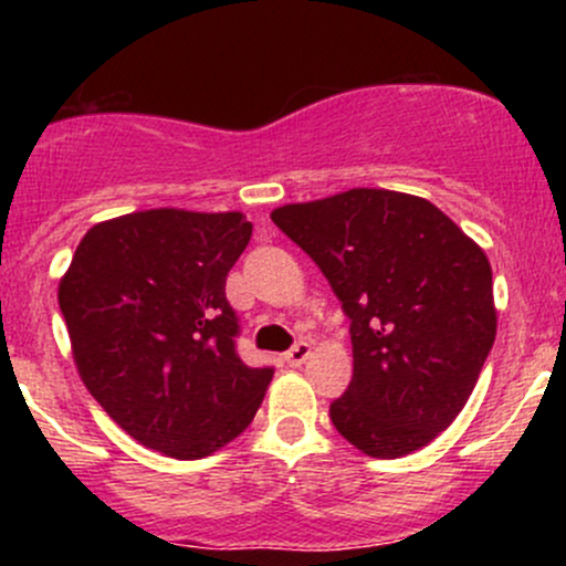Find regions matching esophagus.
I'll return each instance as SVG.
<instances>
[{"mask_svg": "<svg viewBox=\"0 0 566 566\" xmlns=\"http://www.w3.org/2000/svg\"><path fill=\"white\" fill-rule=\"evenodd\" d=\"M308 356H311V346L305 340H301V343H295L287 354H284V361H287L290 367H301V365H305V359H308Z\"/></svg>", "mask_w": 566, "mask_h": 566, "instance_id": "34e87169", "label": "esophagus"}]
</instances>
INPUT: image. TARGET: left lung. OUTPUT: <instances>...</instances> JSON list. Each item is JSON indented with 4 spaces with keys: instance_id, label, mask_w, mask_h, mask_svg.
I'll return each mask as SVG.
<instances>
[{
    "instance_id": "left-lung-1",
    "label": "left lung",
    "mask_w": 566,
    "mask_h": 566,
    "mask_svg": "<svg viewBox=\"0 0 566 566\" xmlns=\"http://www.w3.org/2000/svg\"><path fill=\"white\" fill-rule=\"evenodd\" d=\"M271 220L308 252L350 319L354 378L329 405L343 439L394 460L460 415L497 333L484 250L437 205L350 188Z\"/></svg>"
}]
</instances>
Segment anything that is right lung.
<instances>
[{"label":"right lung","instance_id":"obj_1","mask_svg":"<svg viewBox=\"0 0 566 566\" xmlns=\"http://www.w3.org/2000/svg\"><path fill=\"white\" fill-rule=\"evenodd\" d=\"M250 237L242 212H129L84 233L57 284L76 373L148 450L207 458L261 407L274 369L239 359L226 301Z\"/></svg>","mask_w":566,"mask_h":566}]
</instances>
